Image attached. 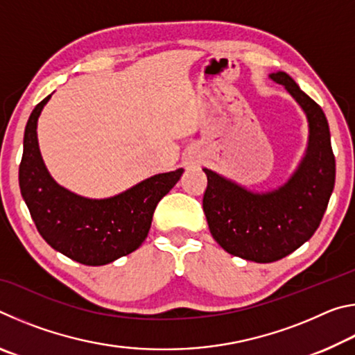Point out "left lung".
<instances>
[{"instance_id":"8db88e82","label":"left lung","mask_w":355,"mask_h":355,"mask_svg":"<svg viewBox=\"0 0 355 355\" xmlns=\"http://www.w3.org/2000/svg\"><path fill=\"white\" fill-rule=\"evenodd\" d=\"M285 86L309 120V146L296 172L279 189L252 192L203 169V194L209 232L228 254L255 263H272L290 255L320 227L335 184V156L326 114L285 71L271 73Z\"/></svg>"}]
</instances>
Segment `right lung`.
<instances>
[{"label": "right lung", "instance_id": "right-lung-1", "mask_svg": "<svg viewBox=\"0 0 355 355\" xmlns=\"http://www.w3.org/2000/svg\"><path fill=\"white\" fill-rule=\"evenodd\" d=\"M48 95L28 119L19 183L42 238L53 249L87 266H101L136 250L147 238L155 208L183 173H158L110 199H86L48 173L37 142V119Z\"/></svg>", "mask_w": 355, "mask_h": 355}]
</instances>
